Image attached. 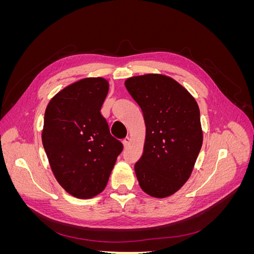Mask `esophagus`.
<instances>
[{
    "label": "esophagus",
    "instance_id": "34e87169",
    "mask_svg": "<svg viewBox=\"0 0 254 254\" xmlns=\"http://www.w3.org/2000/svg\"><path fill=\"white\" fill-rule=\"evenodd\" d=\"M131 142V139L130 137H126V139L123 140V145H124V147H127V146Z\"/></svg>",
    "mask_w": 254,
    "mask_h": 254
}]
</instances>
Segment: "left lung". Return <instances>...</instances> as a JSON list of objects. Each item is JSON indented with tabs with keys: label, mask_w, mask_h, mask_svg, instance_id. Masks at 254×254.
Segmentation results:
<instances>
[{
	"label": "left lung",
	"mask_w": 254,
	"mask_h": 254,
	"mask_svg": "<svg viewBox=\"0 0 254 254\" xmlns=\"http://www.w3.org/2000/svg\"><path fill=\"white\" fill-rule=\"evenodd\" d=\"M125 87L141 107L146 126L143 155L134 165L137 181L151 197L172 196L189 180L202 146L198 104L163 74L132 76Z\"/></svg>",
	"instance_id": "1"
}]
</instances>
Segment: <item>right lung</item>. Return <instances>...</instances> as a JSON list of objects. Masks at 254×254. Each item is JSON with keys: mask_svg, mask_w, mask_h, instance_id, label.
<instances>
[{"mask_svg": "<svg viewBox=\"0 0 254 254\" xmlns=\"http://www.w3.org/2000/svg\"><path fill=\"white\" fill-rule=\"evenodd\" d=\"M108 91L103 77L82 78L54 95L45 109L41 136L52 172L79 199L102 193L123 150L101 113Z\"/></svg>", "mask_w": 254, "mask_h": 254, "instance_id": "right-lung-1", "label": "right lung"}]
</instances>
